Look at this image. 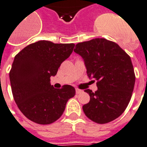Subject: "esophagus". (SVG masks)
<instances>
[{
  "label": "esophagus",
  "mask_w": 147,
  "mask_h": 147,
  "mask_svg": "<svg viewBox=\"0 0 147 147\" xmlns=\"http://www.w3.org/2000/svg\"><path fill=\"white\" fill-rule=\"evenodd\" d=\"M82 92H83V91H82L81 90H79V89H76V93L77 94H80V93H81Z\"/></svg>",
  "instance_id": "esophagus-1"
}]
</instances>
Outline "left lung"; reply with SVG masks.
<instances>
[{"mask_svg":"<svg viewBox=\"0 0 147 147\" xmlns=\"http://www.w3.org/2000/svg\"><path fill=\"white\" fill-rule=\"evenodd\" d=\"M74 51L84 60L88 77L97 80L96 92L84 90L90 96L83 106L84 113L98 124L112 121L124 112L132 96L135 74L131 57L105 38L78 43Z\"/></svg>","mask_w":147,"mask_h":147,"instance_id":"obj_1","label":"left lung"}]
</instances>
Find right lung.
Returning <instances> with one entry per match:
<instances>
[{"label":"right lung","mask_w":147,"mask_h":147,"mask_svg":"<svg viewBox=\"0 0 147 147\" xmlns=\"http://www.w3.org/2000/svg\"><path fill=\"white\" fill-rule=\"evenodd\" d=\"M75 45L42 40L27 45L15 56L10 71L11 90L21 112L32 121L49 124L64 112L67 101L75 96L72 86L55 89L50 77L57 74Z\"/></svg>","instance_id":"add662e5"}]
</instances>
